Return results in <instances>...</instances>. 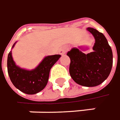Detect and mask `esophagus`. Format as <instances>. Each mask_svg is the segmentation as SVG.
<instances>
[{
  "label": "esophagus",
  "instance_id": "obj_1",
  "mask_svg": "<svg viewBox=\"0 0 120 120\" xmlns=\"http://www.w3.org/2000/svg\"><path fill=\"white\" fill-rule=\"evenodd\" d=\"M67 50L68 49L67 48V47H64V48H62V49L60 50V54H64L67 51Z\"/></svg>",
  "mask_w": 120,
  "mask_h": 120
}]
</instances>
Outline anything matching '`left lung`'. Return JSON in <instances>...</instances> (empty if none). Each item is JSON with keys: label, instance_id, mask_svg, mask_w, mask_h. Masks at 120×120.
<instances>
[{"label": "left lung", "instance_id": "left-lung-1", "mask_svg": "<svg viewBox=\"0 0 120 120\" xmlns=\"http://www.w3.org/2000/svg\"><path fill=\"white\" fill-rule=\"evenodd\" d=\"M87 30L94 36L93 52L85 54L77 48L67 53L70 58L69 73L77 84L84 86L100 84L109 75L113 65V53L103 34L93 28Z\"/></svg>", "mask_w": 120, "mask_h": 120}]
</instances>
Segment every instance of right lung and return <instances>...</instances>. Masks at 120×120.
Here are the masks:
<instances>
[{"label": "right lung", "mask_w": 120, "mask_h": 120, "mask_svg": "<svg viewBox=\"0 0 120 120\" xmlns=\"http://www.w3.org/2000/svg\"><path fill=\"white\" fill-rule=\"evenodd\" d=\"M60 56V55L47 56L35 69L28 71L20 69L15 64L10 51L7 58V71L9 78L14 86L20 91L29 95L36 94L46 86L50 69Z\"/></svg>", "instance_id": "1"}]
</instances>
